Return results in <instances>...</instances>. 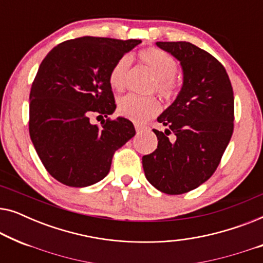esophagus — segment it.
Returning a JSON list of instances; mask_svg holds the SVG:
<instances>
[{
    "mask_svg": "<svg viewBox=\"0 0 263 263\" xmlns=\"http://www.w3.org/2000/svg\"><path fill=\"white\" fill-rule=\"evenodd\" d=\"M146 127L145 125H141V124H135V130L138 133H141L142 130H145Z\"/></svg>",
    "mask_w": 263,
    "mask_h": 263,
    "instance_id": "esophagus-1",
    "label": "esophagus"
}]
</instances>
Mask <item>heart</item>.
Instances as JSON below:
<instances>
[{
	"instance_id": "obj_1",
	"label": "heart",
	"mask_w": 263,
	"mask_h": 263,
	"mask_svg": "<svg viewBox=\"0 0 263 263\" xmlns=\"http://www.w3.org/2000/svg\"><path fill=\"white\" fill-rule=\"evenodd\" d=\"M138 59L149 68L154 78L151 91H156L166 102L177 98L181 91V79L177 75V61L170 53L159 48L140 50ZM130 61L128 56H122L114 63L109 73V84L116 91H122L127 85ZM160 111V104L156 97H141L128 95L118 100V114L136 123H143L157 116Z\"/></svg>"
}]
</instances>
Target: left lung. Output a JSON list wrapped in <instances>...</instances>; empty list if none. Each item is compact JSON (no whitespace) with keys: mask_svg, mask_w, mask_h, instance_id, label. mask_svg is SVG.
Listing matches in <instances>:
<instances>
[{"mask_svg":"<svg viewBox=\"0 0 263 263\" xmlns=\"http://www.w3.org/2000/svg\"><path fill=\"white\" fill-rule=\"evenodd\" d=\"M157 45L181 61L184 77L178 97L158 117L168 129H153L158 147L142 157V166L153 186L179 195L206 182L220 164L233 133L235 99L224 66L210 52L189 42Z\"/></svg>","mask_w":263,"mask_h":263,"instance_id":"left-lung-1","label":"left lung"}]
</instances>
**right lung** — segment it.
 <instances>
[{
  "label": "right lung",
  "instance_id": "add662e5",
  "mask_svg": "<svg viewBox=\"0 0 263 263\" xmlns=\"http://www.w3.org/2000/svg\"><path fill=\"white\" fill-rule=\"evenodd\" d=\"M138 39L85 37L61 43L39 66L30 93L28 130L46 171L64 185L81 188L109 174L115 152L135 135L116 109L109 84L114 63ZM105 117L102 127L89 122Z\"/></svg>",
  "mask_w": 263,
  "mask_h": 263
}]
</instances>
